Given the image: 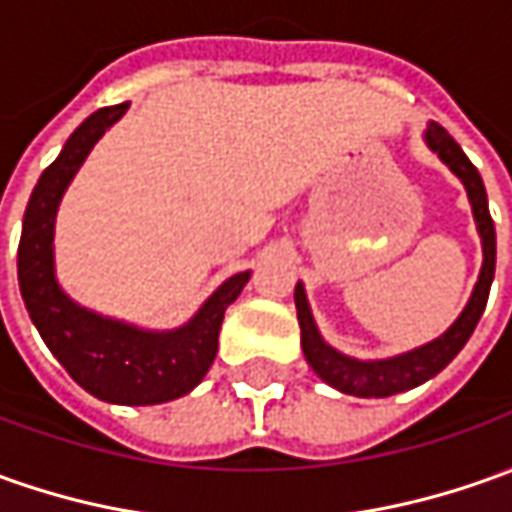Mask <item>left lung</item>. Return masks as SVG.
<instances>
[{"label": "left lung", "instance_id": "1", "mask_svg": "<svg viewBox=\"0 0 512 512\" xmlns=\"http://www.w3.org/2000/svg\"><path fill=\"white\" fill-rule=\"evenodd\" d=\"M426 142H429L431 151L460 176L465 190H468L471 207H474L476 227H479V235H482V252H485L482 271H479V283H476L471 302L465 305L460 319L440 339L423 344V347H417L412 353L384 358V361H358V358L342 356L339 350H333L330 344L322 342V336H319V330L314 325V316H311V308H308V300H305V288L297 285L294 302H297V319H300L302 330V353L308 358V364L314 367V373L325 384L344 392V395L389 398V395L420 387L423 381H429V378L440 373L448 361L465 347V342L474 333L476 322H479V316L485 311V305H488L490 283H493V271H496V229H493V218H490L488 193H485L482 176H479V170L471 165V159L462 154L460 145L454 142V137L440 123H429Z\"/></svg>", "mask_w": 512, "mask_h": 512}]
</instances>
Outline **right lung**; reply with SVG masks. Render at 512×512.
Wrapping results in <instances>:
<instances>
[{
	"instance_id": "right-lung-1",
	"label": "right lung",
	"mask_w": 512,
	"mask_h": 512,
	"mask_svg": "<svg viewBox=\"0 0 512 512\" xmlns=\"http://www.w3.org/2000/svg\"><path fill=\"white\" fill-rule=\"evenodd\" d=\"M128 103L97 109L66 139L64 151L41 173L24 210L19 241V288L33 325L52 356L89 395L100 401L148 406L182 398L218 353V330L229 302L243 291L249 271L229 277L184 328L168 333L137 330L86 311L66 297L52 271V227L66 184L78 173L103 131L114 125Z\"/></svg>"
}]
</instances>
